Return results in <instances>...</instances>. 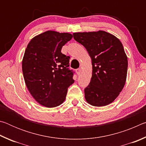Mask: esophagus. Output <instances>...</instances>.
<instances>
[{"mask_svg":"<svg viewBox=\"0 0 146 146\" xmlns=\"http://www.w3.org/2000/svg\"><path fill=\"white\" fill-rule=\"evenodd\" d=\"M76 74H77L78 75H80V73H81V69H80V68L76 69Z\"/></svg>","mask_w":146,"mask_h":146,"instance_id":"esophagus-1","label":"esophagus"}]
</instances>
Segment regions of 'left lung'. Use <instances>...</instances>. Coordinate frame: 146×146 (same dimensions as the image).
Returning <instances> with one entry per match:
<instances>
[{
    "label": "left lung",
    "mask_w": 146,
    "mask_h": 146,
    "mask_svg": "<svg viewBox=\"0 0 146 146\" xmlns=\"http://www.w3.org/2000/svg\"><path fill=\"white\" fill-rule=\"evenodd\" d=\"M73 38L87 49L92 61V76L84 89L85 98L94 106L113 102L124 86L127 58L122 44L106 31L74 33Z\"/></svg>",
    "instance_id": "8db88e82"
}]
</instances>
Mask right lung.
Segmentation results:
<instances>
[{
  "mask_svg": "<svg viewBox=\"0 0 146 146\" xmlns=\"http://www.w3.org/2000/svg\"><path fill=\"white\" fill-rule=\"evenodd\" d=\"M72 35L48 31L31 39L24 53L23 72L31 95L42 106L54 108L66 99L74 82L75 71L69 69L70 56L62 53Z\"/></svg>",
  "mask_w": 146,
  "mask_h": 146,
  "instance_id": "add662e5",
  "label": "right lung"
}]
</instances>
